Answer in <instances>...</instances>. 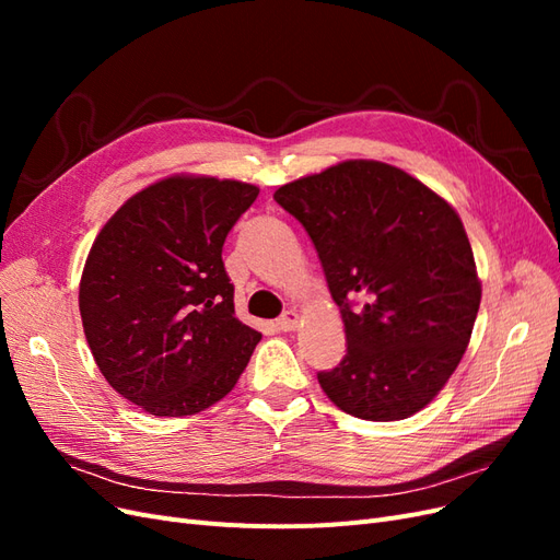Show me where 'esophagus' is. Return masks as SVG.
<instances>
[{"instance_id":"34e87169","label":"esophagus","mask_w":560,"mask_h":560,"mask_svg":"<svg viewBox=\"0 0 560 560\" xmlns=\"http://www.w3.org/2000/svg\"><path fill=\"white\" fill-rule=\"evenodd\" d=\"M299 327V313L296 311H284L278 317V329L282 331H294Z\"/></svg>"}]
</instances>
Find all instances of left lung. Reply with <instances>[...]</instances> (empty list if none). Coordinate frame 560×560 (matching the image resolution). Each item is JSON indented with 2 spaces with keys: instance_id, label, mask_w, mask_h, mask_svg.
<instances>
[{
  "instance_id": "left-lung-1",
  "label": "left lung",
  "mask_w": 560,
  "mask_h": 560,
  "mask_svg": "<svg viewBox=\"0 0 560 560\" xmlns=\"http://www.w3.org/2000/svg\"><path fill=\"white\" fill-rule=\"evenodd\" d=\"M311 235L348 352L317 381L338 409L404 420L439 395L467 350L481 282L460 217L420 179L343 161L273 194Z\"/></svg>"
}]
</instances>
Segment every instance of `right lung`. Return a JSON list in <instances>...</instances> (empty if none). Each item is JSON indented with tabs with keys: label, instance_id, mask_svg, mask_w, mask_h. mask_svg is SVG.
Masks as SVG:
<instances>
[{
	"label": "right lung",
	"instance_id": "add662e5",
	"mask_svg": "<svg viewBox=\"0 0 560 560\" xmlns=\"http://www.w3.org/2000/svg\"><path fill=\"white\" fill-rule=\"evenodd\" d=\"M254 184L175 175L128 198L79 282L95 364L151 416L206 411L238 383L261 334L235 317L222 247Z\"/></svg>",
	"mask_w": 560,
	"mask_h": 560
}]
</instances>
